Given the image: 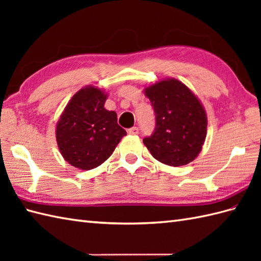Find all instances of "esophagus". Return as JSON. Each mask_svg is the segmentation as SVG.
Masks as SVG:
<instances>
[{"label": "esophagus", "instance_id": "34e87169", "mask_svg": "<svg viewBox=\"0 0 261 261\" xmlns=\"http://www.w3.org/2000/svg\"><path fill=\"white\" fill-rule=\"evenodd\" d=\"M138 132H139V129H138L137 126H134V127H130V129H127V134H129V135H138Z\"/></svg>", "mask_w": 261, "mask_h": 261}]
</instances>
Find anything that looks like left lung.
Segmentation results:
<instances>
[{
	"label": "left lung",
	"instance_id": "obj_1",
	"mask_svg": "<svg viewBox=\"0 0 261 261\" xmlns=\"http://www.w3.org/2000/svg\"><path fill=\"white\" fill-rule=\"evenodd\" d=\"M145 94L156 114L154 132L143 139L152 157L174 167L193 162L207 132V116L201 101L176 79L149 85Z\"/></svg>",
	"mask_w": 261,
	"mask_h": 261
}]
</instances>
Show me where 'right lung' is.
I'll return each instance as SVG.
<instances>
[{
  "label": "right lung",
  "instance_id": "obj_1",
  "mask_svg": "<svg viewBox=\"0 0 261 261\" xmlns=\"http://www.w3.org/2000/svg\"><path fill=\"white\" fill-rule=\"evenodd\" d=\"M108 93L96 86L81 88L66 105L56 125V140L64 159L83 170L107 160L126 132L114 111L104 108Z\"/></svg>",
  "mask_w": 261,
  "mask_h": 261
}]
</instances>
